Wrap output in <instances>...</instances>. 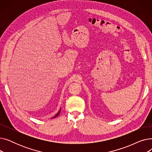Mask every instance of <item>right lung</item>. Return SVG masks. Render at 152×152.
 Returning <instances> with one entry per match:
<instances>
[{
	"label": "right lung",
	"mask_w": 152,
	"mask_h": 152,
	"mask_svg": "<svg viewBox=\"0 0 152 152\" xmlns=\"http://www.w3.org/2000/svg\"><path fill=\"white\" fill-rule=\"evenodd\" d=\"M60 111H61V108L60 109V110H59V111H58V112L57 113V114H56L53 117H52V118H56V117H57L58 115H59V114L60 113Z\"/></svg>",
	"instance_id": "1"
}]
</instances>
